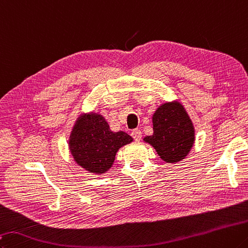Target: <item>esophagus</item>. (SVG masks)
Here are the masks:
<instances>
[{
    "label": "esophagus",
    "mask_w": 248,
    "mask_h": 248,
    "mask_svg": "<svg viewBox=\"0 0 248 248\" xmlns=\"http://www.w3.org/2000/svg\"><path fill=\"white\" fill-rule=\"evenodd\" d=\"M131 137L134 140H136V141H140V140H141V138H142L141 130H140V129H134L133 131L131 132Z\"/></svg>",
    "instance_id": "34e87169"
}]
</instances>
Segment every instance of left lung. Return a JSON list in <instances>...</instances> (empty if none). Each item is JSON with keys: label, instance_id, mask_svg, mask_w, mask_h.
Listing matches in <instances>:
<instances>
[{"label": "left lung", "instance_id": "obj_1", "mask_svg": "<svg viewBox=\"0 0 248 248\" xmlns=\"http://www.w3.org/2000/svg\"><path fill=\"white\" fill-rule=\"evenodd\" d=\"M153 136L145 141L152 144L160 158L167 163L183 159L194 142V130L186 112L177 103L160 106L153 116Z\"/></svg>", "mask_w": 248, "mask_h": 248}]
</instances>
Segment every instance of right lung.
Wrapping results in <instances>:
<instances>
[{
  "label": "right lung",
  "instance_id": "right-lung-1",
  "mask_svg": "<svg viewBox=\"0 0 248 248\" xmlns=\"http://www.w3.org/2000/svg\"><path fill=\"white\" fill-rule=\"evenodd\" d=\"M130 142L129 134L111 132L101 115L91 114L77 121L69 144L78 165L90 172L103 173L111 167L117 151Z\"/></svg>",
  "mask_w": 248,
  "mask_h": 248
}]
</instances>
